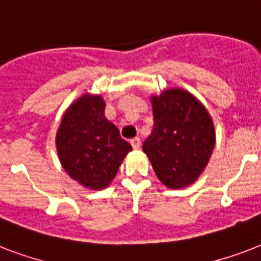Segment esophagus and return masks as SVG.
<instances>
[{
	"label": "esophagus",
	"mask_w": 261,
	"mask_h": 261,
	"mask_svg": "<svg viewBox=\"0 0 261 261\" xmlns=\"http://www.w3.org/2000/svg\"><path fill=\"white\" fill-rule=\"evenodd\" d=\"M130 143H131V146L134 147L135 150H137V149H139V147H141V139H139L138 137H135V138L131 139Z\"/></svg>",
	"instance_id": "esophagus-1"
}]
</instances>
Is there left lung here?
I'll return each instance as SVG.
<instances>
[{
    "label": "left lung",
    "instance_id": "left-lung-1",
    "mask_svg": "<svg viewBox=\"0 0 261 261\" xmlns=\"http://www.w3.org/2000/svg\"><path fill=\"white\" fill-rule=\"evenodd\" d=\"M154 127L142 150L164 186L178 190L198 180L215 145L213 119L202 102L184 89L151 96Z\"/></svg>",
    "mask_w": 261,
    "mask_h": 261
}]
</instances>
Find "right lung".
Here are the masks:
<instances>
[{"mask_svg":"<svg viewBox=\"0 0 261 261\" xmlns=\"http://www.w3.org/2000/svg\"><path fill=\"white\" fill-rule=\"evenodd\" d=\"M101 96L84 94L66 110L57 131V151L63 169L89 190L110 186L133 149L118 127L107 120Z\"/></svg>","mask_w":261,"mask_h":261,"instance_id":"add662e5","label":"right lung"}]
</instances>
